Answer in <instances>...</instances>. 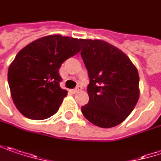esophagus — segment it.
I'll list each match as a JSON object with an SVG mask.
<instances>
[{
  "label": "esophagus",
  "instance_id": "34e87169",
  "mask_svg": "<svg viewBox=\"0 0 161 161\" xmlns=\"http://www.w3.org/2000/svg\"><path fill=\"white\" fill-rule=\"evenodd\" d=\"M80 90H81V87H80V86H78L76 89H74V90H70V92H71L72 93H77L78 92H80Z\"/></svg>",
  "mask_w": 161,
  "mask_h": 161
}]
</instances>
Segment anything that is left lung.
Masks as SVG:
<instances>
[{
    "label": "left lung",
    "mask_w": 161,
    "mask_h": 161,
    "mask_svg": "<svg viewBox=\"0 0 161 161\" xmlns=\"http://www.w3.org/2000/svg\"><path fill=\"white\" fill-rule=\"evenodd\" d=\"M81 58L88 69L89 103L84 117L101 128L120 124L135 108L140 97L138 69L122 51L101 40H80Z\"/></svg>",
    "instance_id": "8db88e82"
}]
</instances>
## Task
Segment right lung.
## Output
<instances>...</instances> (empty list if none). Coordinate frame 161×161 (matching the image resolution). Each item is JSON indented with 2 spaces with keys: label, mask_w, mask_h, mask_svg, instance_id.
Masks as SVG:
<instances>
[{
  "label": "right lung",
  "mask_w": 161,
  "mask_h": 161,
  "mask_svg": "<svg viewBox=\"0 0 161 161\" xmlns=\"http://www.w3.org/2000/svg\"><path fill=\"white\" fill-rule=\"evenodd\" d=\"M80 39L60 34L40 38L21 49L8 69L12 101L31 119L54 115L68 92L60 87L63 61L80 51Z\"/></svg>",
  "instance_id": "obj_1"
}]
</instances>
